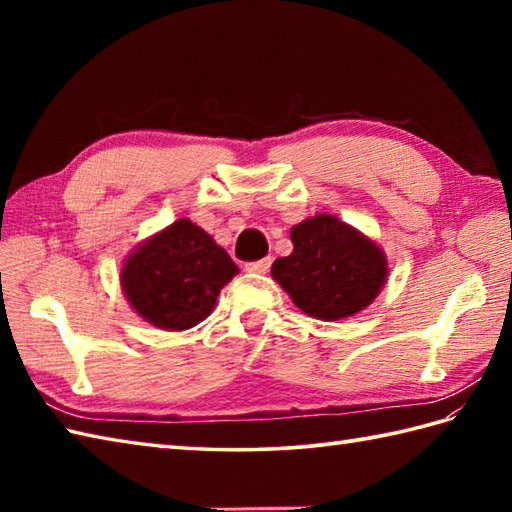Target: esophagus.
Wrapping results in <instances>:
<instances>
[{
  "instance_id": "esophagus-1",
  "label": "esophagus",
  "mask_w": 512,
  "mask_h": 512,
  "mask_svg": "<svg viewBox=\"0 0 512 512\" xmlns=\"http://www.w3.org/2000/svg\"><path fill=\"white\" fill-rule=\"evenodd\" d=\"M270 264H273V259L266 257V259H259V262H250L246 264L248 273H257V275H266L270 270Z\"/></svg>"
}]
</instances>
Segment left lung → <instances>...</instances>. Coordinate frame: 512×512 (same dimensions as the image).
Returning <instances> with one entry per match:
<instances>
[{"mask_svg": "<svg viewBox=\"0 0 512 512\" xmlns=\"http://www.w3.org/2000/svg\"><path fill=\"white\" fill-rule=\"evenodd\" d=\"M292 253L275 259L270 275L308 317H354L383 290L389 264L372 237L330 213L310 215L290 228Z\"/></svg>", "mask_w": 512, "mask_h": 512, "instance_id": "8db88e82", "label": "left lung"}]
</instances>
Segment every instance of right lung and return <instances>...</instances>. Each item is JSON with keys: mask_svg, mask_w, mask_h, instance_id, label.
I'll use <instances>...</instances> for the list:
<instances>
[{"mask_svg": "<svg viewBox=\"0 0 512 512\" xmlns=\"http://www.w3.org/2000/svg\"><path fill=\"white\" fill-rule=\"evenodd\" d=\"M237 273L204 228L180 217L125 257L121 288L140 319L158 330L182 332L209 317L220 290Z\"/></svg>", "mask_w": 512, "mask_h": 512, "instance_id": "1", "label": "right lung"}]
</instances>
